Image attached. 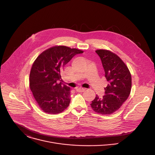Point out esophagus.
Masks as SVG:
<instances>
[{
  "mask_svg": "<svg viewBox=\"0 0 155 155\" xmlns=\"http://www.w3.org/2000/svg\"><path fill=\"white\" fill-rule=\"evenodd\" d=\"M76 91L78 93H83L85 91V89H84V88H81V87H79V88H77L76 89Z\"/></svg>",
  "mask_w": 155,
  "mask_h": 155,
  "instance_id": "34e87169",
  "label": "esophagus"
}]
</instances>
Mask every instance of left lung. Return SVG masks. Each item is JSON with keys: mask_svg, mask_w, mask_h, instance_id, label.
I'll return each mask as SVG.
<instances>
[{"mask_svg": "<svg viewBox=\"0 0 155 155\" xmlns=\"http://www.w3.org/2000/svg\"><path fill=\"white\" fill-rule=\"evenodd\" d=\"M108 84L102 97L96 95L91 104L94 112L108 115L118 110L129 97L131 90V75L124 62L115 53L105 50H98Z\"/></svg>", "mask_w": 155, "mask_h": 155, "instance_id": "left-lung-1", "label": "left lung"}]
</instances>
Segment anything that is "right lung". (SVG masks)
<instances>
[{"instance_id":"right-lung-1","label":"right lung","mask_w":155,"mask_h":155,"mask_svg":"<svg viewBox=\"0 0 155 155\" xmlns=\"http://www.w3.org/2000/svg\"><path fill=\"white\" fill-rule=\"evenodd\" d=\"M83 51L65 46H56L41 53L34 61L29 84L34 99L43 112L59 114L71 102L70 87L62 85L61 71L77 54Z\"/></svg>"}]
</instances>
